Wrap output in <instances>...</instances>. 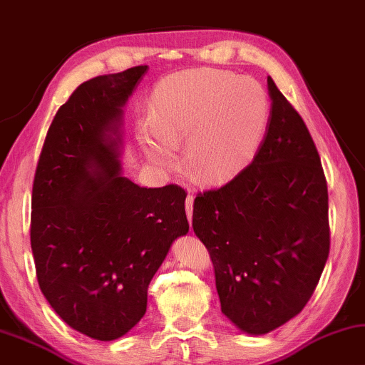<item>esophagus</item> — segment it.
I'll return each mask as SVG.
<instances>
[{
  "mask_svg": "<svg viewBox=\"0 0 365 365\" xmlns=\"http://www.w3.org/2000/svg\"><path fill=\"white\" fill-rule=\"evenodd\" d=\"M193 200H195L193 195H188L187 200H185V210H187L190 225H192V217H193Z\"/></svg>",
  "mask_w": 365,
  "mask_h": 365,
  "instance_id": "1",
  "label": "esophagus"
}]
</instances>
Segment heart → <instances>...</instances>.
Listing matches in <instances>:
<instances>
[{
  "label": "heart",
  "mask_w": 365,
  "mask_h": 365,
  "mask_svg": "<svg viewBox=\"0 0 365 365\" xmlns=\"http://www.w3.org/2000/svg\"><path fill=\"white\" fill-rule=\"evenodd\" d=\"M270 119V100L257 80L217 68L170 75L157 86L154 118L139 124L145 155L173 167L185 140V165L200 182L221 183L257 152Z\"/></svg>",
  "instance_id": "b5f03b06"
}]
</instances>
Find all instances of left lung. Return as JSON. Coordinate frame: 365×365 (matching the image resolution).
I'll return each mask as SVG.
<instances>
[{
  "label": "left lung",
  "instance_id": "left-lung-1",
  "mask_svg": "<svg viewBox=\"0 0 365 365\" xmlns=\"http://www.w3.org/2000/svg\"><path fill=\"white\" fill-rule=\"evenodd\" d=\"M267 88L270 119L254 160L193 203V231L213 260L221 312L254 336L302 312L329 254L328 187L318 150L270 77Z\"/></svg>",
  "mask_w": 365,
  "mask_h": 365
}]
</instances>
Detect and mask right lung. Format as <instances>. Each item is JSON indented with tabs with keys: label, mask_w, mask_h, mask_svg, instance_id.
<instances>
[{
	"label": "right lung",
	"mask_w": 365,
	"mask_h": 365,
	"mask_svg": "<svg viewBox=\"0 0 365 365\" xmlns=\"http://www.w3.org/2000/svg\"><path fill=\"white\" fill-rule=\"evenodd\" d=\"M100 75L58 108L32 185L37 282L70 328L98 341L133 329L172 242L188 232L178 185L144 188L123 175V108L148 72Z\"/></svg>",
	"instance_id": "add662e5"
}]
</instances>
